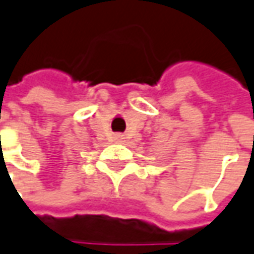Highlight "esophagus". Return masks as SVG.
Returning a JSON list of instances; mask_svg holds the SVG:
<instances>
[{"instance_id":"obj_1","label":"esophagus","mask_w":254,"mask_h":254,"mask_svg":"<svg viewBox=\"0 0 254 254\" xmlns=\"http://www.w3.org/2000/svg\"><path fill=\"white\" fill-rule=\"evenodd\" d=\"M114 139L118 141H124L125 140V136H124V134H115V136H114Z\"/></svg>"}]
</instances>
